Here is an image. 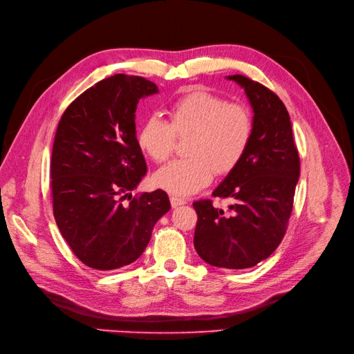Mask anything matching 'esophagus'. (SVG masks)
I'll list each match as a JSON object with an SVG mask.
<instances>
[{
    "label": "esophagus",
    "mask_w": 354,
    "mask_h": 354,
    "mask_svg": "<svg viewBox=\"0 0 354 354\" xmlns=\"http://www.w3.org/2000/svg\"><path fill=\"white\" fill-rule=\"evenodd\" d=\"M170 203H171V206H173V207H178V206L186 205L187 201L184 200V198H181V197H177V196H171V197H170Z\"/></svg>",
    "instance_id": "34e87169"
}]
</instances>
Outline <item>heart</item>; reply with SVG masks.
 <instances>
[{
  "label": "heart",
  "mask_w": 354,
  "mask_h": 354,
  "mask_svg": "<svg viewBox=\"0 0 354 354\" xmlns=\"http://www.w3.org/2000/svg\"><path fill=\"white\" fill-rule=\"evenodd\" d=\"M170 124L154 115L138 131V145L156 162L171 157L178 138H187L189 158L176 160L154 174L156 186L173 194H193L226 176L245 158L255 131L248 106L227 102L206 89L194 88L181 95L168 109Z\"/></svg>",
  "instance_id": "1"
}]
</instances>
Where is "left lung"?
Segmentation results:
<instances>
[{"instance_id":"1","label":"left lung","mask_w":354,"mask_h":354,"mask_svg":"<svg viewBox=\"0 0 354 354\" xmlns=\"http://www.w3.org/2000/svg\"><path fill=\"white\" fill-rule=\"evenodd\" d=\"M245 89L255 131L242 162L212 193L229 198L227 210L212 200L194 201V248L209 265L245 269L266 259L281 243L292 212L299 157L282 100L242 75L227 76Z\"/></svg>"}]
</instances>
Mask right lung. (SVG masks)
<instances>
[{
    "instance_id": "right-lung-1",
    "label": "right lung",
    "mask_w": 354,
    "mask_h": 354,
    "mask_svg": "<svg viewBox=\"0 0 354 354\" xmlns=\"http://www.w3.org/2000/svg\"><path fill=\"white\" fill-rule=\"evenodd\" d=\"M157 92L153 82L118 73L77 96L57 125L50 170L55 218L73 254L99 271L137 261L171 207L162 190L131 194L147 174L137 105Z\"/></svg>"
}]
</instances>
